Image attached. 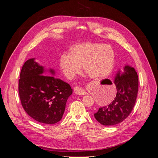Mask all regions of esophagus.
<instances>
[{"label": "esophagus", "instance_id": "34e87169", "mask_svg": "<svg viewBox=\"0 0 158 158\" xmlns=\"http://www.w3.org/2000/svg\"><path fill=\"white\" fill-rule=\"evenodd\" d=\"M73 92H74L75 94H76L79 95H84L87 94L86 92L83 88H81V87H78V86H76V87L74 88Z\"/></svg>", "mask_w": 158, "mask_h": 158}]
</instances>
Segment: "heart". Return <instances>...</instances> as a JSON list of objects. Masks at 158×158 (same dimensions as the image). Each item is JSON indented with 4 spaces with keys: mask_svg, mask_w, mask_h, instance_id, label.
Segmentation results:
<instances>
[{
    "mask_svg": "<svg viewBox=\"0 0 158 158\" xmlns=\"http://www.w3.org/2000/svg\"><path fill=\"white\" fill-rule=\"evenodd\" d=\"M115 60L113 48L109 45L85 42L72 46L69 54L63 53L60 66L64 76L73 79L81 71L94 79H101L111 72Z\"/></svg>",
    "mask_w": 158,
    "mask_h": 158,
    "instance_id": "obj_1",
    "label": "heart"
}]
</instances>
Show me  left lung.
<instances>
[{
  "mask_svg": "<svg viewBox=\"0 0 158 158\" xmlns=\"http://www.w3.org/2000/svg\"><path fill=\"white\" fill-rule=\"evenodd\" d=\"M114 83L117 95L107 106L99 107L94 114L103 126H114L125 120L135 106L138 90V76L135 69L126 64L116 74Z\"/></svg>",
  "mask_w": 158,
  "mask_h": 158,
  "instance_id": "8db88e82",
  "label": "left lung"
}]
</instances>
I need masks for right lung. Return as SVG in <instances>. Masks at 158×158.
<instances>
[{
	"label": "right lung",
	"instance_id": "right-lung-1",
	"mask_svg": "<svg viewBox=\"0 0 158 158\" xmlns=\"http://www.w3.org/2000/svg\"><path fill=\"white\" fill-rule=\"evenodd\" d=\"M54 70H45L31 58L23 65L19 82V92L24 110L40 123L54 124L63 117L66 103L72 94L69 84L54 76H45Z\"/></svg>",
	"mask_w": 158,
	"mask_h": 158
}]
</instances>
